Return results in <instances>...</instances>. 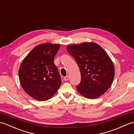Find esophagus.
I'll list each match as a JSON object with an SVG mask.
<instances>
[{
	"label": "esophagus",
	"mask_w": 134,
	"mask_h": 134,
	"mask_svg": "<svg viewBox=\"0 0 134 134\" xmlns=\"http://www.w3.org/2000/svg\"><path fill=\"white\" fill-rule=\"evenodd\" d=\"M69 79V76H65L64 77V80H65V81H67V80Z\"/></svg>",
	"instance_id": "1"
}]
</instances>
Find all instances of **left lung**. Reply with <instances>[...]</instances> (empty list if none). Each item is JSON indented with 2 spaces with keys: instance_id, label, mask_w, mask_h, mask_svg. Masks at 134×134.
<instances>
[{
  "instance_id": "1",
  "label": "left lung",
  "mask_w": 134,
  "mask_h": 134,
  "mask_svg": "<svg viewBox=\"0 0 134 134\" xmlns=\"http://www.w3.org/2000/svg\"><path fill=\"white\" fill-rule=\"evenodd\" d=\"M66 49L80 68L81 81L76 87L77 91L88 99L100 97L110 88L115 75L109 56L94 42L67 46Z\"/></svg>"
}]
</instances>
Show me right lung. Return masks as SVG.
<instances>
[{
  "label": "right lung",
  "mask_w": 134,
  "mask_h": 134,
  "mask_svg": "<svg viewBox=\"0 0 134 134\" xmlns=\"http://www.w3.org/2000/svg\"><path fill=\"white\" fill-rule=\"evenodd\" d=\"M60 46L50 43L36 46L19 67V77L21 87L37 100H48L60 87L62 80L54 62Z\"/></svg>",
  "instance_id": "1"
}]
</instances>
